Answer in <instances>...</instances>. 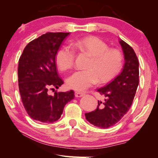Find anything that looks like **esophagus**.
Listing matches in <instances>:
<instances>
[{
    "label": "esophagus",
    "mask_w": 158,
    "mask_h": 158,
    "mask_svg": "<svg viewBox=\"0 0 158 158\" xmlns=\"http://www.w3.org/2000/svg\"><path fill=\"white\" fill-rule=\"evenodd\" d=\"M85 93L83 92H75V96L76 97H81L82 96H84Z\"/></svg>",
    "instance_id": "esophagus-1"
}]
</instances>
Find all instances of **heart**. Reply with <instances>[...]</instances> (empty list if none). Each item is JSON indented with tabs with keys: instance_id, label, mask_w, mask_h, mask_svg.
Returning a JSON list of instances; mask_svg holds the SVG:
<instances>
[{
	"instance_id": "obj_1",
	"label": "heart",
	"mask_w": 158,
	"mask_h": 158,
	"mask_svg": "<svg viewBox=\"0 0 158 158\" xmlns=\"http://www.w3.org/2000/svg\"><path fill=\"white\" fill-rule=\"evenodd\" d=\"M74 48L86 52L92 56L85 70L77 71L66 80L71 89L85 91L97 83H106L115 77L123 64V55L119 49L109 48L100 38L89 36L77 40L72 44ZM76 57L74 49L64 46L59 49L55 56L56 64L62 71L73 68Z\"/></svg>"
}]
</instances>
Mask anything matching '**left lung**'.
I'll use <instances>...</instances> for the list:
<instances>
[{"label": "left lung", "instance_id": "8db88e82", "mask_svg": "<svg viewBox=\"0 0 158 158\" xmlns=\"http://www.w3.org/2000/svg\"><path fill=\"white\" fill-rule=\"evenodd\" d=\"M125 58L123 71L105 87L97 89L104 101H98L97 109L85 113L86 120L100 128H108L118 123L132 104L139 81V61L132 48L119 40Z\"/></svg>", "mask_w": 158, "mask_h": 158}]
</instances>
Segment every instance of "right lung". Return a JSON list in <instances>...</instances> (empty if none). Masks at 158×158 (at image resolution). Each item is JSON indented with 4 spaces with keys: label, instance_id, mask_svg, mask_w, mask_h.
Here are the masks:
<instances>
[{
    "label": "right lung",
    "instance_id": "1",
    "mask_svg": "<svg viewBox=\"0 0 158 158\" xmlns=\"http://www.w3.org/2000/svg\"><path fill=\"white\" fill-rule=\"evenodd\" d=\"M69 33H47L26 46L18 65V83L21 99L33 120L52 123L61 118L67 103L74 99V92H55L64 83L59 77L55 56Z\"/></svg>",
    "mask_w": 158,
    "mask_h": 158
}]
</instances>
